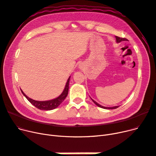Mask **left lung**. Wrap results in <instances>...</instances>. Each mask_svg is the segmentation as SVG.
Instances as JSON below:
<instances>
[{"instance_id": "1", "label": "left lung", "mask_w": 156, "mask_h": 156, "mask_svg": "<svg viewBox=\"0 0 156 156\" xmlns=\"http://www.w3.org/2000/svg\"><path fill=\"white\" fill-rule=\"evenodd\" d=\"M116 37V40H117V43H120L121 41H127V39L126 38H124V37H118V36H115ZM93 101V102L96 104L98 106L100 107V108H105V109H115V108H117L119 106H114V107H105V106H101L100 105H99L98 103H97L96 101H94L93 99H92Z\"/></svg>"}]
</instances>
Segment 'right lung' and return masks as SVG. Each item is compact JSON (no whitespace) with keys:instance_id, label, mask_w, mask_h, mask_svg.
Masks as SVG:
<instances>
[{"instance_id":"right-lung-1","label":"right lung","mask_w":156,"mask_h":156,"mask_svg":"<svg viewBox=\"0 0 156 156\" xmlns=\"http://www.w3.org/2000/svg\"><path fill=\"white\" fill-rule=\"evenodd\" d=\"M69 80H70V77L69 79L67 80V82L66 83L65 89L63 91V92L61 94L60 96H59L58 98L50 100V101H35L29 98H28L26 95L23 93V92L21 90L22 94L24 95V96L27 98L29 102L36 107L39 110H51L55 109L57 107H58L60 104H61L63 101L65 99V98L67 97V94H68V90H69Z\"/></svg>"}]
</instances>
